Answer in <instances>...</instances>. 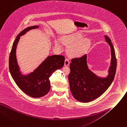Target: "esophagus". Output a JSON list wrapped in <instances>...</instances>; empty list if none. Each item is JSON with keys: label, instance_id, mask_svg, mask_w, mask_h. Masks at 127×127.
<instances>
[{"label": "esophagus", "instance_id": "obj_1", "mask_svg": "<svg viewBox=\"0 0 127 127\" xmlns=\"http://www.w3.org/2000/svg\"><path fill=\"white\" fill-rule=\"evenodd\" d=\"M69 63H70V62H69V61L68 60V59L66 58L65 60V61H64V65L66 66H68L69 65Z\"/></svg>", "mask_w": 127, "mask_h": 127}]
</instances>
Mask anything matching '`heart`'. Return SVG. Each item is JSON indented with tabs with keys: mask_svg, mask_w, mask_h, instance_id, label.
Returning a JSON list of instances; mask_svg holds the SVG:
<instances>
[{
	"mask_svg": "<svg viewBox=\"0 0 127 127\" xmlns=\"http://www.w3.org/2000/svg\"><path fill=\"white\" fill-rule=\"evenodd\" d=\"M83 35L75 32L70 35L63 36L62 41L66 45H70L67 49V53L69 56L73 58L81 57L85 54L89 48L91 41L87 38H83ZM55 45L59 49H61L62 44L58 39L55 40Z\"/></svg>",
	"mask_w": 127,
	"mask_h": 127,
	"instance_id": "1",
	"label": "heart"
}]
</instances>
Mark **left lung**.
I'll return each mask as SVG.
<instances>
[{
  "mask_svg": "<svg viewBox=\"0 0 127 127\" xmlns=\"http://www.w3.org/2000/svg\"><path fill=\"white\" fill-rule=\"evenodd\" d=\"M106 41L110 46L111 60L107 77H98L88 68L87 55L71 59L70 72L68 75L70 89L75 99L87 103L102 95L111 85L116 72V59L111 40L105 36Z\"/></svg>",
  "mask_w": 127,
  "mask_h": 127,
  "instance_id": "obj_1",
  "label": "left lung"
}]
</instances>
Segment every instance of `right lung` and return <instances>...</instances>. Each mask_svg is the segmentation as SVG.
<instances>
[{
	"instance_id": "obj_1",
	"label": "right lung",
	"mask_w": 127,
	"mask_h": 127,
	"mask_svg": "<svg viewBox=\"0 0 127 127\" xmlns=\"http://www.w3.org/2000/svg\"><path fill=\"white\" fill-rule=\"evenodd\" d=\"M39 26L28 27L21 31L15 40L9 58V70L17 85L25 94L32 97H41L50 90L49 78L57 69L62 68L65 58L61 55L48 56L33 72L23 75L20 70L16 58V48L20 36L30 30L38 28Z\"/></svg>"
}]
</instances>
